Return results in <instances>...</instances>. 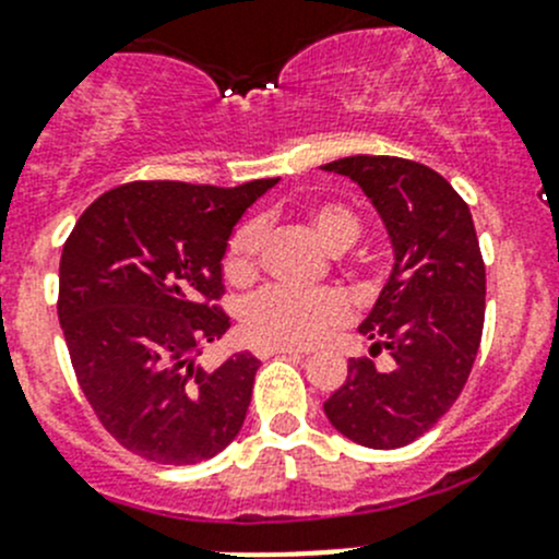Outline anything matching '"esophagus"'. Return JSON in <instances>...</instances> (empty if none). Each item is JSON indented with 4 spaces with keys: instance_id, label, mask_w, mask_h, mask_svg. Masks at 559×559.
<instances>
[{
    "instance_id": "34e87169",
    "label": "esophagus",
    "mask_w": 559,
    "mask_h": 559,
    "mask_svg": "<svg viewBox=\"0 0 559 559\" xmlns=\"http://www.w3.org/2000/svg\"><path fill=\"white\" fill-rule=\"evenodd\" d=\"M275 355H302V349H295V346H257V357H262V360Z\"/></svg>"
}]
</instances>
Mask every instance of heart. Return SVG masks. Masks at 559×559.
Wrapping results in <instances>:
<instances>
[{
  "label": "heart",
  "mask_w": 559,
  "mask_h": 559,
  "mask_svg": "<svg viewBox=\"0 0 559 559\" xmlns=\"http://www.w3.org/2000/svg\"><path fill=\"white\" fill-rule=\"evenodd\" d=\"M308 226L330 248L352 246L360 235V221L349 207L338 202H322L308 207ZM262 226L257 221L237 226L224 251V275L229 284H251L259 267ZM349 317V300L338 289L295 292L284 286H267L242 306L240 322L248 338L259 346H308L338 328Z\"/></svg>",
  "instance_id": "b5f03b06"
}]
</instances>
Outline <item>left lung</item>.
Segmentation results:
<instances>
[{
  "instance_id": "8db88e82",
  "label": "left lung",
  "mask_w": 559,
  "mask_h": 559,
  "mask_svg": "<svg viewBox=\"0 0 559 559\" xmlns=\"http://www.w3.org/2000/svg\"><path fill=\"white\" fill-rule=\"evenodd\" d=\"M362 188L393 242L395 264L360 324L371 355L352 357L346 382L324 401L352 442L393 451L424 437L456 404L484 335L486 264L467 202L435 169L393 155H352L322 166Z\"/></svg>"
}]
</instances>
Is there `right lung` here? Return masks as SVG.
<instances>
[{"label":"right lung","mask_w":559,"mask_h":559,"mask_svg":"<svg viewBox=\"0 0 559 559\" xmlns=\"http://www.w3.org/2000/svg\"><path fill=\"white\" fill-rule=\"evenodd\" d=\"M278 180L237 188L153 180L84 210L59 259L57 313L103 429L135 456L199 464L240 435L259 360L197 355L229 330L221 259L240 215Z\"/></svg>","instance_id":"add662e5"}]
</instances>
